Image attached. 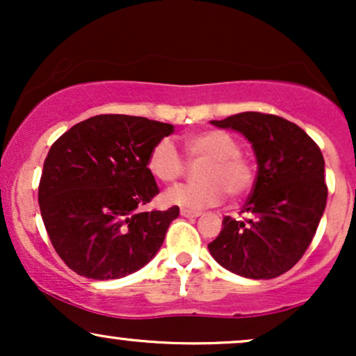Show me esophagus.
Here are the masks:
<instances>
[{"instance_id": "34e87169", "label": "esophagus", "mask_w": 356, "mask_h": 356, "mask_svg": "<svg viewBox=\"0 0 356 356\" xmlns=\"http://www.w3.org/2000/svg\"><path fill=\"white\" fill-rule=\"evenodd\" d=\"M181 216H184V218H199V216H201V212L191 211V209H181Z\"/></svg>"}]
</instances>
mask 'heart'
I'll return each instance as SVG.
<instances>
[{"label":"heart","mask_w":356,"mask_h":356,"mask_svg":"<svg viewBox=\"0 0 356 356\" xmlns=\"http://www.w3.org/2000/svg\"><path fill=\"white\" fill-rule=\"evenodd\" d=\"M184 149L192 164L202 162L197 169L199 182L184 184L167 191L164 201L186 209H204L216 206L226 197L238 199L246 195L254 184V169L231 134L207 129L184 138ZM147 169L157 181L174 184L186 174V162L175 145L162 138L150 149Z\"/></svg>","instance_id":"obj_1"}]
</instances>
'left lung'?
<instances>
[{"mask_svg":"<svg viewBox=\"0 0 356 356\" xmlns=\"http://www.w3.org/2000/svg\"><path fill=\"white\" fill-rule=\"evenodd\" d=\"M252 144L257 175L243 207L226 216L209 251L222 268L251 280H271L291 269L312 244L328 197L325 159L301 127L261 112L212 120Z\"/></svg>","mask_w":356,"mask_h":356,"instance_id":"1","label":"left lung"}]
</instances>
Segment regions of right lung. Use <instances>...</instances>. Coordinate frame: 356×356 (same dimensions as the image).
<instances>
[{"instance_id":"obj_1","label":"right lung","mask_w":356,"mask_h":356,"mask_svg":"<svg viewBox=\"0 0 356 356\" xmlns=\"http://www.w3.org/2000/svg\"><path fill=\"white\" fill-rule=\"evenodd\" d=\"M174 127L145 117H90L56 138L43 164L38 202L48 236L68 268L117 280L145 266L179 207H140L159 194L147 157Z\"/></svg>"}]
</instances>
